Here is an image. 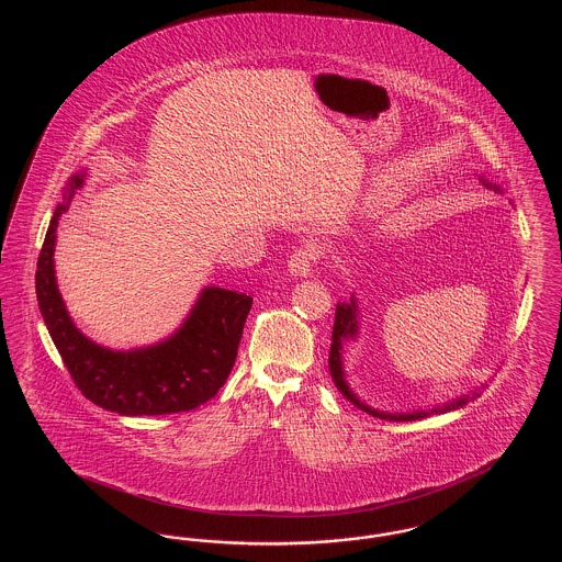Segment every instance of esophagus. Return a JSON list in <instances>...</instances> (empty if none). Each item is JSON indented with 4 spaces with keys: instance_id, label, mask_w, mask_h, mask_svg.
<instances>
[{
    "instance_id": "34e87169",
    "label": "esophagus",
    "mask_w": 562,
    "mask_h": 562,
    "mask_svg": "<svg viewBox=\"0 0 562 562\" xmlns=\"http://www.w3.org/2000/svg\"><path fill=\"white\" fill-rule=\"evenodd\" d=\"M318 263V248L314 244H303L294 250L289 261V271L294 278H307Z\"/></svg>"
}]
</instances>
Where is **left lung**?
Here are the masks:
<instances>
[{
	"label": "left lung",
	"instance_id": "1",
	"mask_svg": "<svg viewBox=\"0 0 562 562\" xmlns=\"http://www.w3.org/2000/svg\"><path fill=\"white\" fill-rule=\"evenodd\" d=\"M484 181V179H482ZM488 188L497 189V186H491V183H484ZM358 335V303L351 294L349 303H339L337 310H335V326H333V344H330V353H328V369H330V376L337 385V390L348 398L351 404H356L360 411H367L369 415L379 417V419H385V422H415V419H424L429 415H438V413H449L454 408H461L463 404H468L470 398L474 396H463V398H457L453 402H447L442 406H434L428 411H413V413H385V411H376L367 406L364 402L360 401L351 390H349L348 381H346V373H344V360H341V353H344V341L348 339H356Z\"/></svg>",
	"mask_w": 562,
	"mask_h": 562
}]
</instances>
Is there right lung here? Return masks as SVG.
Segmentation results:
<instances>
[{
    "mask_svg": "<svg viewBox=\"0 0 562 562\" xmlns=\"http://www.w3.org/2000/svg\"><path fill=\"white\" fill-rule=\"evenodd\" d=\"M83 177L74 175L63 189L35 271L40 312L67 371L88 401L126 417L183 413L211 401L234 369L252 296L206 286L181 328L149 348L115 351L90 341L71 321L54 276L56 227Z\"/></svg>",
    "mask_w": 562,
    "mask_h": 562,
    "instance_id": "right-lung-1",
    "label": "right lung"
}]
</instances>
